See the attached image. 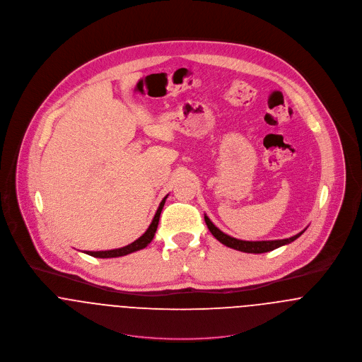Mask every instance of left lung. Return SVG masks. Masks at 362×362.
Here are the masks:
<instances>
[{"instance_id":"8db88e82","label":"left lung","mask_w":362,"mask_h":362,"mask_svg":"<svg viewBox=\"0 0 362 362\" xmlns=\"http://www.w3.org/2000/svg\"><path fill=\"white\" fill-rule=\"evenodd\" d=\"M205 221H206L207 228L209 231L213 234V237L220 241L223 245L228 247V248H233V250H237V251H241V252H247V254H263V252H269V251H273L279 247H283V245H287L293 241H296L305 230H303L301 233L290 237V238H284V240H272V241H244V240H238V238H234L231 235H227L226 233H223L221 230H218L211 221L210 218L205 214Z\"/></svg>"}]
</instances>
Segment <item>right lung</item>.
I'll return each instance as SVG.
<instances>
[{"label":"right lung","mask_w":362,"mask_h":362,"mask_svg":"<svg viewBox=\"0 0 362 362\" xmlns=\"http://www.w3.org/2000/svg\"><path fill=\"white\" fill-rule=\"evenodd\" d=\"M168 197V195H167ZM167 197L163 198V201L160 202L158 209L156 211L155 217L149 226V228L145 231L144 235H141L136 241H134L132 244L127 245V247H122V248H117V250H110V251H86L85 254L90 255V257H95V258H118V257H124V255H128V254H132V252H136L139 250H144L145 247H148L153 237H155L156 230H157V226H158V218H160V213L163 210V206L165 204V199Z\"/></svg>","instance_id":"obj_1"}]
</instances>
